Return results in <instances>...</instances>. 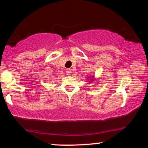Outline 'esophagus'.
Returning <instances> with one entry per match:
<instances>
[{
    "mask_svg": "<svg viewBox=\"0 0 148 148\" xmlns=\"http://www.w3.org/2000/svg\"><path fill=\"white\" fill-rule=\"evenodd\" d=\"M66 73H67L68 75H70L71 73H72V69H66Z\"/></svg>",
    "mask_w": 148,
    "mask_h": 148,
    "instance_id": "obj_1",
    "label": "esophagus"
}]
</instances>
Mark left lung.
Here are the masks:
<instances>
[{
	"label": "left lung",
	"mask_w": 148,
	"mask_h": 148,
	"mask_svg": "<svg viewBox=\"0 0 148 148\" xmlns=\"http://www.w3.org/2000/svg\"><path fill=\"white\" fill-rule=\"evenodd\" d=\"M87 79H88V81H90L89 82H92V81H94L95 80L94 79V76H87Z\"/></svg>",
	"instance_id": "8db88e82"
}]
</instances>
